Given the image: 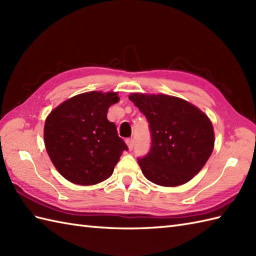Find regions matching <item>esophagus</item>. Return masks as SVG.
Returning a JSON list of instances; mask_svg holds the SVG:
<instances>
[{"mask_svg":"<svg viewBox=\"0 0 256 256\" xmlns=\"http://www.w3.org/2000/svg\"><path fill=\"white\" fill-rule=\"evenodd\" d=\"M125 142H126V144H128V150H132L133 148H134V140L133 138H128L126 140H125Z\"/></svg>","mask_w":256,"mask_h":256,"instance_id":"1","label":"esophagus"}]
</instances>
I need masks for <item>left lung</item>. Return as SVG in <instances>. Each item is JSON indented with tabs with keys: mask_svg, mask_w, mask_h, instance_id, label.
Wrapping results in <instances>:
<instances>
[{
	"mask_svg": "<svg viewBox=\"0 0 256 256\" xmlns=\"http://www.w3.org/2000/svg\"><path fill=\"white\" fill-rule=\"evenodd\" d=\"M128 99L150 123V150L138 158L144 176L165 187L188 182L202 170L214 150L210 118L180 98L132 94Z\"/></svg>",
	"mask_w": 256,
	"mask_h": 256,
	"instance_id": "obj_1",
	"label": "left lung"
}]
</instances>
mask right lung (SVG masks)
Returning <instances> with one entry per match:
<instances>
[{"mask_svg": "<svg viewBox=\"0 0 256 256\" xmlns=\"http://www.w3.org/2000/svg\"><path fill=\"white\" fill-rule=\"evenodd\" d=\"M118 100L116 92H86L62 102L47 116L46 150L70 182L90 186L106 180L128 150L106 118L108 108Z\"/></svg>", "mask_w": 256, "mask_h": 256, "instance_id": "obj_1", "label": "right lung"}]
</instances>
